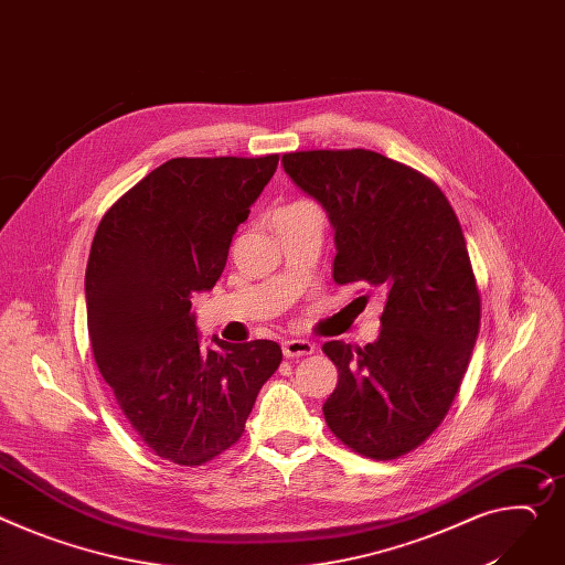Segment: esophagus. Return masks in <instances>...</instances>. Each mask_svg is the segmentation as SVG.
<instances>
[{
    "label": "esophagus",
    "mask_w": 565,
    "mask_h": 565,
    "mask_svg": "<svg viewBox=\"0 0 565 565\" xmlns=\"http://www.w3.org/2000/svg\"><path fill=\"white\" fill-rule=\"evenodd\" d=\"M317 351V345L310 339H285L282 353L285 358H306Z\"/></svg>",
    "instance_id": "1"
}]
</instances>
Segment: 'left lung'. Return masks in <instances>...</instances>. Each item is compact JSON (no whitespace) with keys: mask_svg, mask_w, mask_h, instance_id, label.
<instances>
[{"mask_svg":"<svg viewBox=\"0 0 565 565\" xmlns=\"http://www.w3.org/2000/svg\"><path fill=\"white\" fill-rule=\"evenodd\" d=\"M282 167L328 214L334 282L386 296L375 341L323 345L339 371L326 423L364 457H401L448 414L480 332L457 214L423 173L375 151H298Z\"/></svg>","mask_w":565,"mask_h":565,"instance_id":"8db88e82","label":"left lung"}]
</instances>
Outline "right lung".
<instances>
[{
  "mask_svg": "<svg viewBox=\"0 0 565 565\" xmlns=\"http://www.w3.org/2000/svg\"><path fill=\"white\" fill-rule=\"evenodd\" d=\"M278 167L173 158L128 190L95 233L85 306L95 362L119 409L162 459L201 466L244 431L276 373V341L203 345L192 296L220 280L233 235Z\"/></svg>",
  "mask_w": 565,
  "mask_h": 565,
  "instance_id": "obj_1",
  "label": "right lung"
}]
</instances>
